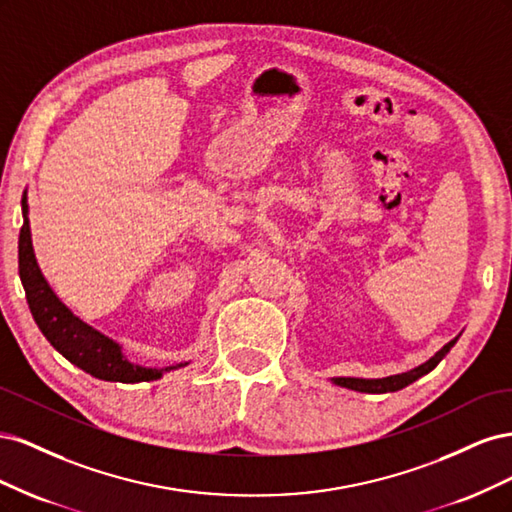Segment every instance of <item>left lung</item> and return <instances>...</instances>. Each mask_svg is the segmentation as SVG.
Wrapping results in <instances>:
<instances>
[{
  "label": "left lung",
  "mask_w": 512,
  "mask_h": 512,
  "mask_svg": "<svg viewBox=\"0 0 512 512\" xmlns=\"http://www.w3.org/2000/svg\"><path fill=\"white\" fill-rule=\"evenodd\" d=\"M457 339H451L444 348H440L436 354L431 356L429 361H425L423 365H418L410 371H406V374H397V376H386V378H333V382L337 386H346V389H352V391H359V393H393V391H399L404 389V386L412 384L414 380H418L421 376L429 374V371L436 367L444 356L448 354V350H451Z\"/></svg>",
  "instance_id": "obj_1"
}]
</instances>
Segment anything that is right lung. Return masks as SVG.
Segmentation results:
<instances>
[{
    "label": "right lung",
    "mask_w": 512,
    "mask_h": 512,
    "mask_svg": "<svg viewBox=\"0 0 512 512\" xmlns=\"http://www.w3.org/2000/svg\"><path fill=\"white\" fill-rule=\"evenodd\" d=\"M23 228L19 235V275L25 288V297L32 309V316L38 324L42 335L49 339L51 346L79 369L87 371L94 378L106 382H147L162 378L164 371L183 367L188 363H179L175 367L153 369L136 365L126 359L121 346L111 337L102 335L94 327H89L79 316H74L70 309L59 301L49 282L36 262L32 230H29V207L27 192H23Z\"/></svg>",
    "instance_id": "right-lung-1"
}]
</instances>
